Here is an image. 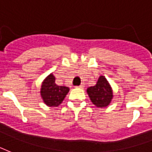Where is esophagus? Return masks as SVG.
Returning <instances> with one entry per match:
<instances>
[{"label": "esophagus", "instance_id": "1", "mask_svg": "<svg viewBox=\"0 0 152 152\" xmlns=\"http://www.w3.org/2000/svg\"><path fill=\"white\" fill-rule=\"evenodd\" d=\"M76 87H77V88H83L84 86L83 85H80V86H77Z\"/></svg>", "mask_w": 152, "mask_h": 152}]
</instances>
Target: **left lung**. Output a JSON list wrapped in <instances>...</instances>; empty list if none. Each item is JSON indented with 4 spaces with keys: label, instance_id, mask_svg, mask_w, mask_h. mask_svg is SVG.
<instances>
[{
    "label": "left lung",
    "instance_id": "left-lung-1",
    "mask_svg": "<svg viewBox=\"0 0 152 152\" xmlns=\"http://www.w3.org/2000/svg\"><path fill=\"white\" fill-rule=\"evenodd\" d=\"M87 91L91 102L99 108L107 107L113 99L112 88L104 76H100L96 86L88 87Z\"/></svg>",
    "mask_w": 152,
    "mask_h": 152
}]
</instances>
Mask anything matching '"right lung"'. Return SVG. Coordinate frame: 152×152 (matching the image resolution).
I'll use <instances>...</instances> for the list:
<instances>
[{"label": "right lung", "mask_w": 152, "mask_h": 152, "mask_svg": "<svg viewBox=\"0 0 152 152\" xmlns=\"http://www.w3.org/2000/svg\"><path fill=\"white\" fill-rule=\"evenodd\" d=\"M69 91V87L56 85L55 77L50 75L43 83L40 93L46 104L49 107H57L61 104Z\"/></svg>", "instance_id": "add662e5"}]
</instances>
